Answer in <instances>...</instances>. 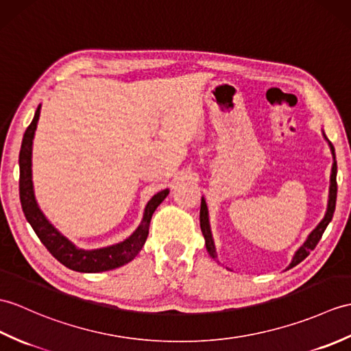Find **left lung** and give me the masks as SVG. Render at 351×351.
<instances>
[{
    "instance_id": "8db88e82",
    "label": "left lung",
    "mask_w": 351,
    "mask_h": 351,
    "mask_svg": "<svg viewBox=\"0 0 351 351\" xmlns=\"http://www.w3.org/2000/svg\"><path fill=\"white\" fill-rule=\"evenodd\" d=\"M323 136L326 138V142L329 143L332 156H333V165H332V173H330V186H329V200H328V209H326V214L323 217L322 221L319 223V226L308 234L306 241L299 247V250L295 252V256L291 258V263L289 265L287 269H291L293 266L299 265L302 262L304 258H306L309 256V251L314 250L317 243L322 239V234L324 233L326 227L332 221L333 213H335V205H337V191H338V185H337V160H335V149H333L332 143L329 142V138L326 137L324 132ZM200 229L203 236H205V245L206 250L209 252V256L213 258H217V250H215V243H214V238H213V232H210V224H209V213H208V206H206V200L205 197H202V203H200Z\"/></svg>"
}]
</instances>
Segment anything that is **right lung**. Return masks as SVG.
I'll list each match as a JSON object with an SVG mask.
<instances>
[{"label": "right lung", "instance_id": "1", "mask_svg": "<svg viewBox=\"0 0 351 351\" xmlns=\"http://www.w3.org/2000/svg\"><path fill=\"white\" fill-rule=\"evenodd\" d=\"M40 109L42 104L34 113L31 124L28 125L25 134L22 138V146L19 152V195L22 210L25 214L27 221L31 224L32 230L36 232L38 239L42 241L47 251L58 260L60 263L67 266L71 271L76 272H104L110 269H117L124 266L141 252L145 245L146 238L149 233V223L152 214L156 213L160 203L167 197L169 190H162L152 195L151 200L146 203L145 213L141 224L137 229L122 242L113 243L109 247L95 248V250H84L77 248L75 243L69 241L65 236L53 227L38 208L34 185H32V141H34L37 122L40 117Z\"/></svg>", "mask_w": 351, "mask_h": 351}]
</instances>
